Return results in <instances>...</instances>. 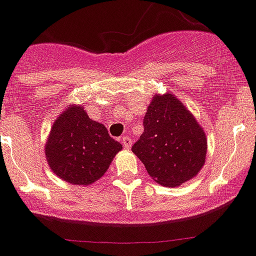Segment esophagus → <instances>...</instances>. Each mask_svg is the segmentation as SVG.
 <instances>
[{"mask_svg": "<svg viewBox=\"0 0 256 256\" xmlns=\"http://www.w3.org/2000/svg\"><path fill=\"white\" fill-rule=\"evenodd\" d=\"M121 142H122L124 148H126V149H130L131 144H132V140H131V138H128V136H124L122 139H121Z\"/></svg>", "mask_w": 256, "mask_h": 256, "instance_id": "esophagus-1", "label": "esophagus"}]
</instances>
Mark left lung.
I'll return each mask as SVG.
<instances>
[{
    "instance_id": "8db88e82",
    "label": "left lung",
    "mask_w": 256,
    "mask_h": 256,
    "mask_svg": "<svg viewBox=\"0 0 256 256\" xmlns=\"http://www.w3.org/2000/svg\"><path fill=\"white\" fill-rule=\"evenodd\" d=\"M142 125L144 132L131 150L152 179L176 187L197 176L206 160V135L176 96H155Z\"/></svg>"
}]
</instances>
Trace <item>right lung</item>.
<instances>
[{"instance_id":"right-lung-1","label":"right lung","mask_w":256,"mask_h":256,"mask_svg":"<svg viewBox=\"0 0 256 256\" xmlns=\"http://www.w3.org/2000/svg\"><path fill=\"white\" fill-rule=\"evenodd\" d=\"M122 145L102 124L88 117L83 107L66 108L52 125L45 145L48 163L59 178L87 186L101 178Z\"/></svg>"}]
</instances>
